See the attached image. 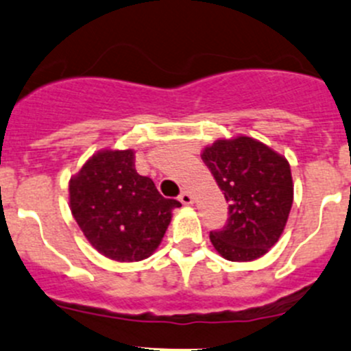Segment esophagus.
<instances>
[{"mask_svg": "<svg viewBox=\"0 0 351 351\" xmlns=\"http://www.w3.org/2000/svg\"><path fill=\"white\" fill-rule=\"evenodd\" d=\"M178 200H180V202L183 204V206H192V204H193V197H192V193L186 192V190H183V192L180 193Z\"/></svg>", "mask_w": 351, "mask_h": 351, "instance_id": "obj_1", "label": "esophagus"}]
</instances>
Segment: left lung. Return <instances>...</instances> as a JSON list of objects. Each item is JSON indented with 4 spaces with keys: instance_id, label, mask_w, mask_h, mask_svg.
Instances as JSON below:
<instances>
[{
    "instance_id": "1",
    "label": "left lung",
    "mask_w": 351,
    "mask_h": 351,
    "mask_svg": "<svg viewBox=\"0 0 351 351\" xmlns=\"http://www.w3.org/2000/svg\"><path fill=\"white\" fill-rule=\"evenodd\" d=\"M224 193L228 224L210 233V243L226 261L250 262L274 247L293 204L290 162L257 138H217L200 152Z\"/></svg>"
}]
</instances>
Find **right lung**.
I'll list each match as a JSON object with an SVG mask.
<instances>
[{
  "instance_id": "obj_1",
  "label": "right lung",
  "mask_w": 351,
  "mask_h": 351,
  "mask_svg": "<svg viewBox=\"0 0 351 351\" xmlns=\"http://www.w3.org/2000/svg\"><path fill=\"white\" fill-rule=\"evenodd\" d=\"M71 216L90 245L117 262H138L161 245L178 200L135 169L134 149H101L68 182Z\"/></svg>"
}]
</instances>
